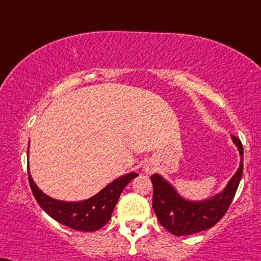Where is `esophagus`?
Returning a JSON list of instances; mask_svg holds the SVG:
<instances>
[{"label":"esophagus","instance_id":"1","mask_svg":"<svg viewBox=\"0 0 261 261\" xmlns=\"http://www.w3.org/2000/svg\"><path fill=\"white\" fill-rule=\"evenodd\" d=\"M147 172H151V167H146Z\"/></svg>","mask_w":261,"mask_h":261}]
</instances>
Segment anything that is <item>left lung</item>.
<instances>
[{"mask_svg": "<svg viewBox=\"0 0 261 261\" xmlns=\"http://www.w3.org/2000/svg\"><path fill=\"white\" fill-rule=\"evenodd\" d=\"M232 141L239 148L241 164L239 170L227 183L223 193L212 199L191 202L184 200L159 174L150 176L153 183V208L158 220L167 231L176 236L196 233L216 225L227 212L243 172V147L240 138L232 135Z\"/></svg>", "mask_w": 261, "mask_h": 261, "instance_id": "obj_1", "label": "left lung"}]
</instances>
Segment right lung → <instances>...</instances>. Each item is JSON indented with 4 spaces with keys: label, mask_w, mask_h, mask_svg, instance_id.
I'll use <instances>...</instances> for the list:
<instances>
[{
    "label": "right lung",
    "mask_w": 261,
    "mask_h": 261,
    "mask_svg": "<svg viewBox=\"0 0 261 261\" xmlns=\"http://www.w3.org/2000/svg\"><path fill=\"white\" fill-rule=\"evenodd\" d=\"M29 173V183L36 201L53 219L78 231H96L110 222L112 212L121 191L138 174L131 172L121 176L103 188L100 193L81 202H65L51 199L38 189Z\"/></svg>",
    "instance_id": "obj_1"
}]
</instances>
